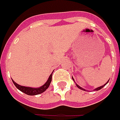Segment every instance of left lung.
Returning a JSON list of instances; mask_svg holds the SVG:
<instances>
[{"label": "left lung", "instance_id": "8db88e82", "mask_svg": "<svg viewBox=\"0 0 120 120\" xmlns=\"http://www.w3.org/2000/svg\"><path fill=\"white\" fill-rule=\"evenodd\" d=\"M72 80L74 81V78H73V77H72ZM108 82H109V80L108 81V82H107V83H105V84H104V85H103V86H100V87H98V88H95V89H94V91H98V90H101V89L102 88H103L104 86H105V85H106V84H108ZM74 82H75V81H74ZM76 86L79 89H80V90H84V91H86V90H85L84 88H82V87H80V86L79 85L77 84L76 83ZM87 92H88V91H87Z\"/></svg>", "mask_w": 120, "mask_h": 120}]
</instances>
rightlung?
I'll return each mask as SVG.
<instances>
[{"label": "right lung", "mask_w": 120, "mask_h": 120, "mask_svg": "<svg viewBox=\"0 0 120 120\" xmlns=\"http://www.w3.org/2000/svg\"><path fill=\"white\" fill-rule=\"evenodd\" d=\"M53 72L50 75L46 82L43 86H40L39 88H31V87L23 86H20V85L18 84L17 83H16L12 79V82L14 83L15 86L22 92L26 94L27 95H29V96H35V95H38L40 94L43 93L44 91H46L47 90L48 88L49 87V86L50 84V83H51V81H52V76Z\"/></svg>", "instance_id": "right-lung-1"}]
</instances>
